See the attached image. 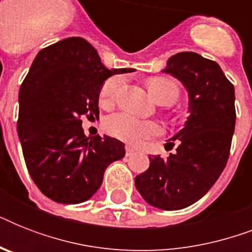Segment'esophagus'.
Returning a JSON list of instances; mask_svg holds the SVG:
<instances>
[{
	"label": "esophagus",
	"instance_id": "esophagus-1",
	"mask_svg": "<svg viewBox=\"0 0 252 252\" xmlns=\"http://www.w3.org/2000/svg\"><path fill=\"white\" fill-rule=\"evenodd\" d=\"M126 157H130L132 154H134V149H133V148H130V146H126Z\"/></svg>",
	"mask_w": 252,
	"mask_h": 252
}]
</instances>
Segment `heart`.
Returning <instances> with one entry per match:
<instances>
[{
	"mask_svg": "<svg viewBox=\"0 0 252 252\" xmlns=\"http://www.w3.org/2000/svg\"><path fill=\"white\" fill-rule=\"evenodd\" d=\"M124 78L122 76H114L104 81L99 90V103L102 106H111L115 100V96L122 89ZM150 96L159 104H170L175 102L179 95V87L175 81L166 77H156L146 82ZM106 128L108 133L122 141L138 145L148 138L156 137L161 133V126L157 123L146 122L134 118L132 115L120 112L112 115L107 119Z\"/></svg>",
	"mask_w": 252,
	"mask_h": 252,
	"instance_id": "heart-1",
	"label": "heart"
}]
</instances>
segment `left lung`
I'll list each match as a JSON object with an SVG mask.
<instances>
[{
  "label": "left lung",
  "mask_w": 252,
  "mask_h": 252,
  "mask_svg": "<svg viewBox=\"0 0 252 252\" xmlns=\"http://www.w3.org/2000/svg\"><path fill=\"white\" fill-rule=\"evenodd\" d=\"M162 72L186 87L189 116L165 145L175 146V152L166 159L149 156V168L136 176L134 184L154 208L178 211L201 199L226 166L235 128V94L220 65L199 53H176Z\"/></svg>",
  "instance_id": "left-lung-1"
}]
</instances>
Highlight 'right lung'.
<instances>
[{
    "label": "right lung",
    "mask_w": 252,
    "mask_h": 252,
    "mask_svg": "<svg viewBox=\"0 0 252 252\" xmlns=\"http://www.w3.org/2000/svg\"><path fill=\"white\" fill-rule=\"evenodd\" d=\"M82 37L41 49L19 90L18 136L30 175L53 201L78 204L98 191L110 163L126 156L122 141L84 133L81 118L99 116V90L114 74Z\"/></svg>",
    "instance_id": "1"
}]
</instances>
